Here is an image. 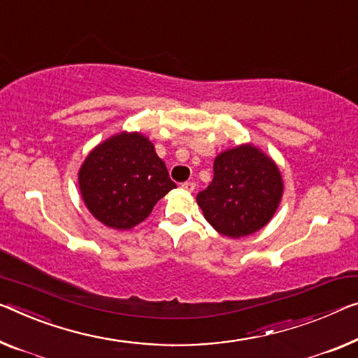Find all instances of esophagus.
<instances>
[{"mask_svg": "<svg viewBox=\"0 0 358 358\" xmlns=\"http://www.w3.org/2000/svg\"><path fill=\"white\" fill-rule=\"evenodd\" d=\"M180 189H184L187 192H194L195 190V182H192V180H187V182L180 184Z\"/></svg>", "mask_w": 358, "mask_h": 358, "instance_id": "34e87169", "label": "esophagus"}]
</instances>
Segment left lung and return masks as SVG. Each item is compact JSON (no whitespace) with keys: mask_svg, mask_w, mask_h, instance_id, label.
Here are the masks:
<instances>
[{"mask_svg":"<svg viewBox=\"0 0 358 358\" xmlns=\"http://www.w3.org/2000/svg\"><path fill=\"white\" fill-rule=\"evenodd\" d=\"M213 182L198 192L203 216L219 234L240 238L257 232L277 211L283 194L280 171L252 145L222 152L213 164Z\"/></svg>","mask_w":358,"mask_h":358,"instance_id":"8db88e82","label":"left lung"}]
</instances>
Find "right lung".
<instances>
[{"label": "right lung", "instance_id": "add662e5", "mask_svg": "<svg viewBox=\"0 0 358 358\" xmlns=\"http://www.w3.org/2000/svg\"><path fill=\"white\" fill-rule=\"evenodd\" d=\"M87 210L107 227L126 230L176 189L150 141L137 133L110 137L92 150L78 174Z\"/></svg>", "mask_w": 358, "mask_h": 358}]
</instances>
